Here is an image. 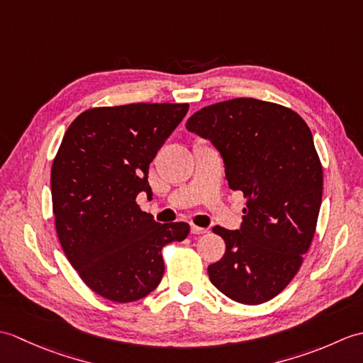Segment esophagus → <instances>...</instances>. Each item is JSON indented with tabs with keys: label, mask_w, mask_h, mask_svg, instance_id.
<instances>
[{
	"label": "esophagus",
	"mask_w": 363,
	"mask_h": 363,
	"mask_svg": "<svg viewBox=\"0 0 363 363\" xmlns=\"http://www.w3.org/2000/svg\"><path fill=\"white\" fill-rule=\"evenodd\" d=\"M190 233L194 234V235H199V234H206L207 233V229H204V228H199V226H191L190 228Z\"/></svg>",
	"instance_id": "1"
}]
</instances>
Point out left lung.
Wrapping results in <instances>:
<instances>
[{
	"label": "left lung",
	"instance_id": "8db88e82",
	"mask_svg": "<svg viewBox=\"0 0 363 363\" xmlns=\"http://www.w3.org/2000/svg\"><path fill=\"white\" fill-rule=\"evenodd\" d=\"M187 129L217 146L229 189L246 198L240 230L213 228L226 252L207 268L211 282L237 303H267L295 277L317 228L323 167L311 129L289 107L254 98L206 106Z\"/></svg>",
	"mask_w": 363,
	"mask_h": 363
}]
</instances>
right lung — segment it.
Wrapping results in <instances>:
<instances>
[{
  "label": "right lung",
  "instance_id": "1",
  "mask_svg": "<svg viewBox=\"0 0 363 363\" xmlns=\"http://www.w3.org/2000/svg\"><path fill=\"white\" fill-rule=\"evenodd\" d=\"M187 111V103L87 109L52 160L60 246L84 284L113 303L150 295L164 276L162 248L190 233L187 223H156L135 201L140 191L151 198L150 164Z\"/></svg>",
  "mask_w": 363,
  "mask_h": 363
}]
</instances>
